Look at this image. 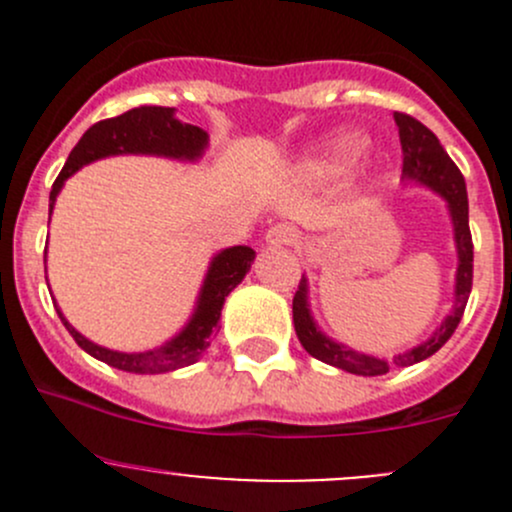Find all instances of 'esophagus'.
Here are the masks:
<instances>
[{"instance_id":"34e87169","label":"esophagus","mask_w":512,"mask_h":512,"mask_svg":"<svg viewBox=\"0 0 512 512\" xmlns=\"http://www.w3.org/2000/svg\"><path fill=\"white\" fill-rule=\"evenodd\" d=\"M297 237H299V232L294 230L292 225L280 223V225H275L267 230L265 240L270 247H289V245H297Z\"/></svg>"}]
</instances>
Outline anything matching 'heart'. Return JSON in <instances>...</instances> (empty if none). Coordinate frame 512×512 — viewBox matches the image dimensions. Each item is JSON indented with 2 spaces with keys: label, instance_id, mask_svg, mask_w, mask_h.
Masks as SVG:
<instances>
[{
  "label": "heart",
  "instance_id": "heart-1",
  "mask_svg": "<svg viewBox=\"0 0 512 512\" xmlns=\"http://www.w3.org/2000/svg\"><path fill=\"white\" fill-rule=\"evenodd\" d=\"M361 148H364L361 136H356V133H342V136L332 138V141L327 143L319 165H324V168H339V165L344 163H352V160L361 153Z\"/></svg>",
  "mask_w": 512,
  "mask_h": 512
}]
</instances>
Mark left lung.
<instances>
[{"label": "left lung", "mask_w": 512, "mask_h": 512, "mask_svg": "<svg viewBox=\"0 0 512 512\" xmlns=\"http://www.w3.org/2000/svg\"><path fill=\"white\" fill-rule=\"evenodd\" d=\"M394 121L399 126L401 138V153H404V180H414V183L426 185L433 193L441 195L448 205L453 223V242H456L458 252V270H456V294H453V307L448 317L443 319L441 327L421 342L418 347L401 352L391 361L379 359L364 352H354V349L344 347V344L329 339L322 329L314 322L312 312H309L307 299V277L302 275L297 292L292 299V317H294V332L302 347L307 349L314 359L324 361L329 366L349 371V374L359 376H381L391 369V366H411L418 361L428 359L436 354L443 344L451 339L456 332L458 322H461L463 312H466L468 297H471L473 287V240L471 227H468V193L466 180H463L461 170L456 168L433 131H428L421 121H416L409 113H394Z\"/></svg>", "instance_id": "1"}]
</instances>
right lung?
I'll return each instance as SVG.
<instances>
[{"label":"right lung","mask_w":512,"mask_h":512,"mask_svg":"<svg viewBox=\"0 0 512 512\" xmlns=\"http://www.w3.org/2000/svg\"><path fill=\"white\" fill-rule=\"evenodd\" d=\"M205 148H208V133L203 128L178 121L175 118V108L138 106L116 118L98 121L81 136V141L76 143L74 151L69 153V160L61 168L59 178L54 180V188H51L49 195V218L51 210H54L56 195L64 188V180L98 158L133 153V156L198 160L205 153ZM252 262H255V250L247 245H235L227 247V250H220L213 257V262H210L208 275H205L203 287H200L193 317L188 319V324L170 342L160 344V347L151 349V352L128 354L98 347V344L89 342L84 334H79L66 322V317L56 307V302L54 307L59 312L64 327L74 337V342L86 354L94 356V359L113 366V369L131 371V374H165V371H175L195 364L205 354V349L210 347V339L218 332L225 297L240 285L242 277L250 272Z\"/></svg>","instance_id":"obj_1"}]
</instances>
